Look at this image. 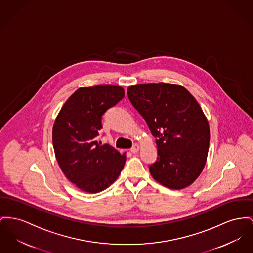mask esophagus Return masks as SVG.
<instances>
[{
	"instance_id": "esophagus-1",
	"label": "esophagus",
	"mask_w": 253,
	"mask_h": 253,
	"mask_svg": "<svg viewBox=\"0 0 253 253\" xmlns=\"http://www.w3.org/2000/svg\"><path fill=\"white\" fill-rule=\"evenodd\" d=\"M138 150H139V146L137 144H134V146L130 149L131 153H133V154H136L138 152Z\"/></svg>"
}]
</instances>
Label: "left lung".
<instances>
[{
  "mask_svg": "<svg viewBox=\"0 0 253 253\" xmlns=\"http://www.w3.org/2000/svg\"><path fill=\"white\" fill-rule=\"evenodd\" d=\"M127 94L156 137L152 177L171 189L190 185L202 173L209 148V125L201 106L187 89L173 84L132 86Z\"/></svg>",
  "mask_w": 253,
  "mask_h": 253,
  "instance_id": "8db88e82",
  "label": "left lung"
}]
</instances>
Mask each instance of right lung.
Segmentation results:
<instances>
[{"mask_svg": "<svg viewBox=\"0 0 253 253\" xmlns=\"http://www.w3.org/2000/svg\"><path fill=\"white\" fill-rule=\"evenodd\" d=\"M118 86L80 88L69 97L55 119L52 142L60 168L81 190L98 193L119 178L126 162L98 140L102 116L124 97Z\"/></svg>", "mask_w": 253, "mask_h": 253, "instance_id": "add662e5", "label": "right lung"}]
</instances>
